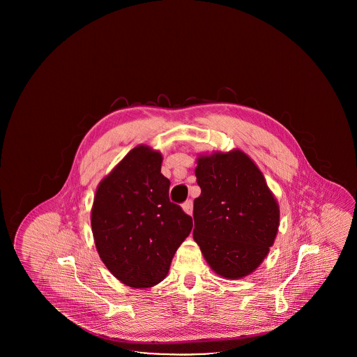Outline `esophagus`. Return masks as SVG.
Wrapping results in <instances>:
<instances>
[{"label": "esophagus", "instance_id": "esophagus-1", "mask_svg": "<svg viewBox=\"0 0 357 357\" xmlns=\"http://www.w3.org/2000/svg\"><path fill=\"white\" fill-rule=\"evenodd\" d=\"M182 208H183V211L188 214V215H191L192 214V202L191 201H186L185 204H182Z\"/></svg>", "mask_w": 357, "mask_h": 357}]
</instances>
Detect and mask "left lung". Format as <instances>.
I'll return each mask as SVG.
<instances>
[{"label": "left lung", "instance_id": "left-lung-1", "mask_svg": "<svg viewBox=\"0 0 357 357\" xmlns=\"http://www.w3.org/2000/svg\"><path fill=\"white\" fill-rule=\"evenodd\" d=\"M194 241L208 266L239 280L264 262L278 233L280 206L253 159L234 149L197 158Z\"/></svg>", "mask_w": 357, "mask_h": 357}]
</instances>
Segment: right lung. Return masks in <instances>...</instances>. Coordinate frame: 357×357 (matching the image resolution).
Here are the masks:
<instances>
[{"label": "right lung", "instance_id": "add662e5", "mask_svg": "<svg viewBox=\"0 0 357 357\" xmlns=\"http://www.w3.org/2000/svg\"><path fill=\"white\" fill-rule=\"evenodd\" d=\"M163 156L139 144L96 188L91 226L102 264L130 288L163 281L192 218L169 199L170 181L160 172Z\"/></svg>", "mask_w": 357, "mask_h": 357}]
</instances>
